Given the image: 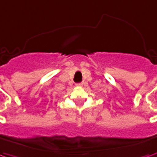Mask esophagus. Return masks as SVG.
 <instances>
[{
  "label": "esophagus",
  "mask_w": 157,
  "mask_h": 157,
  "mask_svg": "<svg viewBox=\"0 0 157 157\" xmlns=\"http://www.w3.org/2000/svg\"><path fill=\"white\" fill-rule=\"evenodd\" d=\"M75 85L78 86V87H81V86L83 85V83H75Z\"/></svg>",
  "instance_id": "esophagus-1"
}]
</instances>
